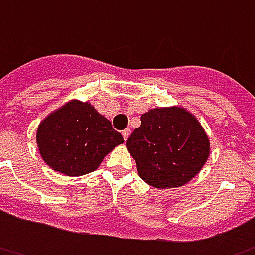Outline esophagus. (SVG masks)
Masks as SVG:
<instances>
[{
    "label": "esophagus",
    "instance_id": "34e87169",
    "mask_svg": "<svg viewBox=\"0 0 255 255\" xmlns=\"http://www.w3.org/2000/svg\"><path fill=\"white\" fill-rule=\"evenodd\" d=\"M122 135H123V137H124V140H127L128 136L131 135V129H129V128H126V129H124V131L122 132Z\"/></svg>",
    "mask_w": 255,
    "mask_h": 255
}]
</instances>
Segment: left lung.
Masks as SVG:
<instances>
[{
	"label": "left lung",
	"instance_id": "left-lung-1",
	"mask_svg": "<svg viewBox=\"0 0 255 255\" xmlns=\"http://www.w3.org/2000/svg\"><path fill=\"white\" fill-rule=\"evenodd\" d=\"M140 120L126 146L144 182L170 189L199 174L209 156V139L195 115L182 107H165L150 109Z\"/></svg>",
	"mask_w": 255,
	"mask_h": 255
}]
</instances>
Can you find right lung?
I'll return each mask as SVG.
<instances>
[{"mask_svg": "<svg viewBox=\"0 0 255 255\" xmlns=\"http://www.w3.org/2000/svg\"><path fill=\"white\" fill-rule=\"evenodd\" d=\"M124 142L108 119L89 101L70 100L39 124L36 143L43 161L52 170L69 175L92 173L104 156Z\"/></svg>", "mask_w": 255, "mask_h": 255, "instance_id": "add662e5", "label": "right lung"}]
</instances>
